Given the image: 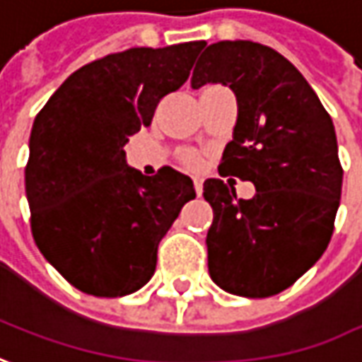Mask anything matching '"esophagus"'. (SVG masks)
<instances>
[{
    "label": "esophagus",
    "mask_w": 362,
    "mask_h": 362,
    "mask_svg": "<svg viewBox=\"0 0 362 362\" xmlns=\"http://www.w3.org/2000/svg\"><path fill=\"white\" fill-rule=\"evenodd\" d=\"M194 190L198 196H202V180L200 178H194Z\"/></svg>",
    "instance_id": "34e87169"
}]
</instances>
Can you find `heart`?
I'll return each instance as SVG.
<instances>
[{"label":"heart","mask_w":362,"mask_h":362,"mask_svg":"<svg viewBox=\"0 0 362 362\" xmlns=\"http://www.w3.org/2000/svg\"><path fill=\"white\" fill-rule=\"evenodd\" d=\"M180 162L190 170H200L202 166V156L194 150H182L180 152Z\"/></svg>","instance_id":"1"}]
</instances>
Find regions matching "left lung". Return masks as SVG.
Returning <instances> with one entry per match:
<instances>
[{
    "mask_svg": "<svg viewBox=\"0 0 362 362\" xmlns=\"http://www.w3.org/2000/svg\"><path fill=\"white\" fill-rule=\"evenodd\" d=\"M210 81L230 86L238 100L220 176L250 180L256 194L238 198L232 178L204 182L214 210L208 270L226 293L264 298L293 286L329 246L343 186L337 134L303 74L268 45H208L192 88Z\"/></svg>",
    "mask_w": 362,
    "mask_h": 362,
    "instance_id": "1",
    "label": "left lung"
}]
</instances>
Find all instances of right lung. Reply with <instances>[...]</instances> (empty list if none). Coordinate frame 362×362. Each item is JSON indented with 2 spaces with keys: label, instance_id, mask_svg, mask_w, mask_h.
I'll list each match as a JSON object with an SVG mask.
<instances>
[{
  "label": "right lung",
  "instance_id": "right-lung-1",
  "mask_svg": "<svg viewBox=\"0 0 362 362\" xmlns=\"http://www.w3.org/2000/svg\"><path fill=\"white\" fill-rule=\"evenodd\" d=\"M204 42L132 47L76 69L33 119L25 194L33 240L78 291L124 296L152 279L192 180L128 168L124 144L188 80Z\"/></svg>",
  "mask_w": 362,
  "mask_h": 362
}]
</instances>
